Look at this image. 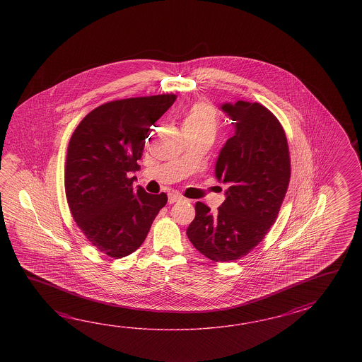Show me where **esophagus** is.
<instances>
[{
	"mask_svg": "<svg viewBox=\"0 0 362 362\" xmlns=\"http://www.w3.org/2000/svg\"><path fill=\"white\" fill-rule=\"evenodd\" d=\"M180 200H182V197L178 195L176 192H172V194H170V197H168V203H170V204H173V203L180 202Z\"/></svg>",
	"mask_w": 362,
	"mask_h": 362,
	"instance_id": "34e87169",
	"label": "esophagus"
}]
</instances>
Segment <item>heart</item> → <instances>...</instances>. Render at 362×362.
<instances>
[{
  "label": "heart",
  "instance_id": "1",
  "mask_svg": "<svg viewBox=\"0 0 362 362\" xmlns=\"http://www.w3.org/2000/svg\"><path fill=\"white\" fill-rule=\"evenodd\" d=\"M217 115L215 110L206 103L194 105L182 120V131L190 133L215 134Z\"/></svg>",
  "mask_w": 362,
  "mask_h": 362
}]
</instances>
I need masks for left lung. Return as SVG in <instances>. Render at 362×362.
Listing matches in <instances>:
<instances>
[{
	"label": "left lung",
	"instance_id": "8db88e82",
	"mask_svg": "<svg viewBox=\"0 0 362 362\" xmlns=\"http://www.w3.org/2000/svg\"><path fill=\"white\" fill-rule=\"evenodd\" d=\"M234 127L217 162L216 178L229 187L212 214L195 203V218L186 234L200 254L214 262H234L254 250L278 212L290 182V154L277 117L260 103H223Z\"/></svg>",
	"mask_w": 362,
	"mask_h": 362
}]
</instances>
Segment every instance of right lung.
Returning <instances> with one entry per match:
<instances>
[{
  "label": "right lung",
  "instance_id": "1",
  "mask_svg": "<svg viewBox=\"0 0 362 362\" xmlns=\"http://www.w3.org/2000/svg\"><path fill=\"white\" fill-rule=\"evenodd\" d=\"M175 94L112 100L94 108L69 139L64 187L69 211L85 238L120 259L134 252L165 203L167 194L132 187L151 125Z\"/></svg>",
  "mask_w": 362,
  "mask_h": 362
}]
</instances>
